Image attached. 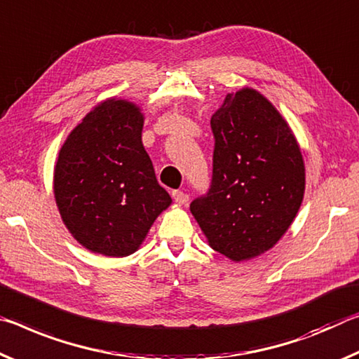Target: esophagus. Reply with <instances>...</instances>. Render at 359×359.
<instances>
[{
	"mask_svg": "<svg viewBox=\"0 0 359 359\" xmlns=\"http://www.w3.org/2000/svg\"><path fill=\"white\" fill-rule=\"evenodd\" d=\"M172 196L175 198V202L178 205H184V203H187V201H189V196H187V194H184V192H181V191H173Z\"/></svg>",
	"mask_w": 359,
	"mask_h": 359,
	"instance_id": "obj_1",
	"label": "esophagus"
}]
</instances>
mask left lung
I'll return each instance as SVG.
<instances>
[{
  "instance_id": "8db88e82",
  "label": "left lung",
  "mask_w": 359,
  "mask_h": 359,
  "mask_svg": "<svg viewBox=\"0 0 359 359\" xmlns=\"http://www.w3.org/2000/svg\"><path fill=\"white\" fill-rule=\"evenodd\" d=\"M213 180L191 213L215 251L233 262L272 250L294 221L305 165L285 117L261 92L227 93L211 116Z\"/></svg>"
}]
</instances>
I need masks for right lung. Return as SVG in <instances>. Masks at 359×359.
I'll return each mask as SVG.
<instances>
[{
  "instance_id": "1",
  "label": "right lung",
  "mask_w": 359,
  "mask_h": 359,
  "mask_svg": "<svg viewBox=\"0 0 359 359\" xmlns=\"http://www.w3.org/2000/svg\"><path fill=\"white\" fill-rule=\"evenodd\" d=\"M143 126L138 104L111 97L84 116L58 151V213L76 242L97 255H132L172 205L141 141Z\"/></svg>"
}]
</instances>
